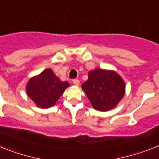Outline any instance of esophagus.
Listing matches in <instances>:
<instances>
[{"instance_id": "1", "label": "esophagus", "mask_w": 159, "mask_h": 159, "mask_svg": "<svg viewBox=\"0 0 159 159\" xmlns=\"http://www.w3.org/2000/svg\"><path fill=\"white\" fill-rule=\"evenodd\" d=\"M73 83H74L75 85H79L80 84V80H73Z\"/></svg>"}]
</instances>
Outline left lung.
Here are the masks:
<instances>
[{"mask_svg": "<svg viewBox=\"0 0 159 159\" xmlns=\"http://www.w3.org/2000/svg\"><path fill=\"white\" fill-rule=\"evenodd\" d=\"M82 89L95 110L108 111L124 98L125 83L114 70L95 69L89 72V79Z\"/></svg>", "mask_w": 159, "mask_h": 159, "instance_id": "1", "label": "left lung"}]
</instances>
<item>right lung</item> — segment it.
Returning a JSON list of instances; mask_svg holds the SVG:
<instances>
[{
  "instance_id": "add662e5",
  "label": "right lung",
  "mask_w": 159,
  "mask_h": 159,
  "mask_svg": "<svg viewBox=\"0 0 159 159\" xmlns=\"http://www.w3.org/2000/svg\"><path fill=\"white\" fill-rule=\"evenodd\" d=\"M67 87V82L61 81L51 69H46L39 75L30 79L27 84V94L38 107L48 108L54 106Z\"/></svg>"
}]
</instances>
